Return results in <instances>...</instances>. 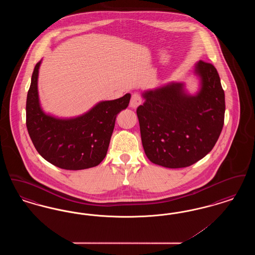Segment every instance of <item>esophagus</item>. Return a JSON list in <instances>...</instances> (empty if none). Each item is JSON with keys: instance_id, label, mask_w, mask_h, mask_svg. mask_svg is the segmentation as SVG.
<instances>
[{"instance_id": "34e87169", "label": "esophagus", "mask_w": 255, "mask_h": 255, "mask_svg": "<svg viewBox=\"0 0 255 255\" xmlns=\"http://www.w3.org/2000/svg\"><path fill=\"white\" fill-rule=\"evenodd\" d=\"M142 102V98L140 97L139 94H133L132 97H131V100H130V107L133 108V109H136Z\"/></svg>"}]
</instances>
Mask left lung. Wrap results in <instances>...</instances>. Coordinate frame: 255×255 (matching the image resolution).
Listing matches in <instances>:
<instances>
[{"label": "left lung", "instance_id": "obj_1", "mask_svg": "<svg viewBox=\"0 0 255 255\" xmlns=\"http://www.w3.org/2000/svg\"><path fill=\"white\" fill-rule=\"evenodd\" d=\"M200 89L187 94L182 83L171 82L142 93L137 107L141 141L147 158L167 168L192 165L212 150L224 126L225 93L215 67L195 65Z\"/></svg>", "mask_w": 255, "mask_h": 255}]
</instances>
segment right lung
Masks as SVG:
<instances>
[{"label":"right lung","mask_w":255,"mask_h":255,"mask_svg":"<svg viewBox=\"0 0 255 255\" xmlns=\"http://www.w3.org/2000/svg\"><path fill=\"white\" fill-rule=\"evenodd\" d=\"M34 68L26 97V128L37 152L51 164L66 170L98 165L106 157L117 116L126 109L130 94L98 102L89 112L72 119L47 115L40 106L38 74Z\"/></svg>","instance_id":"obj_1"}]
</instances>
